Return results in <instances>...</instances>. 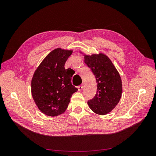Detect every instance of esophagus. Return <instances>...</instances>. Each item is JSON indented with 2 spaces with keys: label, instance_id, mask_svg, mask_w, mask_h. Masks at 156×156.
<instances>
[{
  "label": "esophagus",
  "instance_id": "1",
  "mask_svg": "<svg viewBox=\"0 0 156 156\" xmlns=\"http://www.w3.org/2000/svg\"><path fill=\"white\" fill-rule=\"evenodd\" d=\"M77 88H78V90L79 91H81V90L83 88V84H81V85H79L77 87Z\"/></svg>",
  "mask_w": 156,
  "mask_h": 156
}]
</instances>
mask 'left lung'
Here are the masks:
<instances>
[{
	"label": "left lung",
	"mask_w": 156,
	"mask_h": 156,
	"mask_svg": "<svg viewBox=\"0 0 156 156\" xmlns=\"http://www.w3.org/2000/svg\"><path fill=\"white\" fill-rule=\"evenodd\" d=\"M83 54L84 62L95 75L97 93L87 103L96 114L105 115L111 112L119 103L122 93L120 75L111 59L102 53Z\"/></svg>",
	"instance_id": "1"
}]
</instances>
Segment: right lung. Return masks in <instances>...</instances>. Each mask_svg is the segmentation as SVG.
<instances>
[{"mask_svg":"<svg viewBox=\"0 0 156 156\" xmlns=\"http://www.w3.org/2000/svg\"><path fill=\"white\" fill-rule=\"evenodd\" d=\"M73 49L56 48L47 55L37 66L31 81V93L38 109L47 116H56L65 112L72 94L77 88L72 85L70 69L64 64Z\"/></svg>","mask_w":156,"mask_h":156,"instance_id":"1","label":"right lung"}]
</instances>
